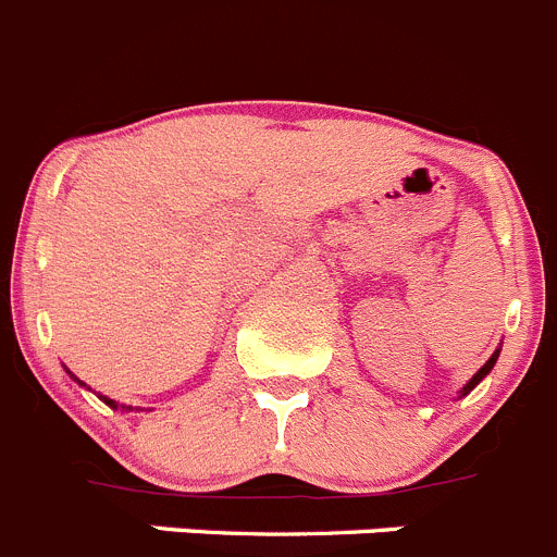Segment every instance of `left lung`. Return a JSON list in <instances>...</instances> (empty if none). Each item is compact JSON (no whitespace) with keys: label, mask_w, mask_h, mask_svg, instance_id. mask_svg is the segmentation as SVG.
Segmentation results:
<instances>
[{"label":"left lung","mask_w":557,"mask_h":557,"mask_svg":"<svg viewBox=\"0 0 557 557\" xmlns=\"http://www.w3.org/2000/svg\"><path fill=\"white\" fill-rule=\"evenodd\" d=\"M497 357H500V349H495V355H492V357H490V360L483 362V366H481V368H478V371H475V373H472V379H470V382H467V384H465V387H461V389H459V398H465V396H467V393H470V389H475V387H478V384H481V382H483V379L490 376V373H492V368H495V362H497Z\"/></svg>","instance_id":"obj_1"}]
</instances>
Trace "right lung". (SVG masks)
Listing matches in <instances>:
<instances>
[{"label":"right lung","mask_w":557,"mask_h":557,"mask_svg":"<svg viewBox=\"0 0 557 557\" xmlns=\"http://www.w3.org/2000/svg\"><path fill=\"white\" fill-rule=\"evenodd\" d=\"M65 373H67V376H71V379H74V382H79V384H82V387H87V384H85V382H82V379H76V376H74V373L67 371V368H65ZM87 389H90V387H87ZM98 398H101V401H103V404H107V407H112V409H123V412H132V407H123V404L112 401V398H107V396H98Z\"/></svg>","instance_id":"right-lung-1"}]
</instances>
